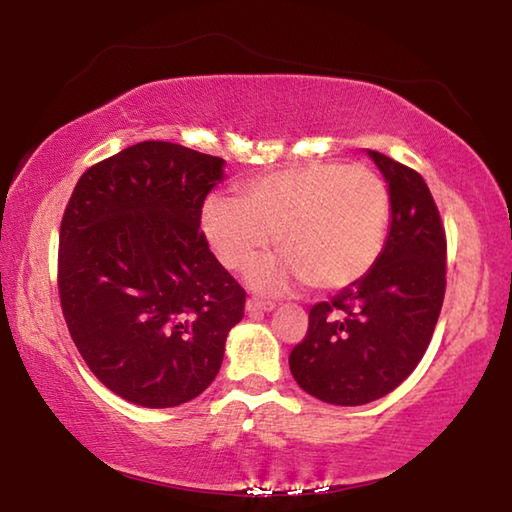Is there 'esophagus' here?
Listing matches in <instances>:
<instances>
[{
	"instance_id": "obj_1",
	"label": "esophagus",
	"mask_w": 512,
	"mask_h": 512,
	"mask_svg": "<svg viewBox=\"0 0 512 512\" xmlns=\"http://www.w3.org/2000/svg\"><path fill=\"white\" fill-rule=\"evenodd\" d=\"M275 309V302H264V300H257V298H250L246 302V311L248 314H268V311Z\"/></svg>"
}]
</instances>
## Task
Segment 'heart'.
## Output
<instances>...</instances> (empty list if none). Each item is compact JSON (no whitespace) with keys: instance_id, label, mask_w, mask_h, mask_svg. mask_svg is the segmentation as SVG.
<instances>
[{"instance_id":"heart-1","label":"heart","mask_w":512,"mask_h":512,"mask_svg":"<svg viewBox=\"0 0 512 512\" xmlns=\"http://www.w3.org/2000/svg\"><path fill=\"white\" fill-rule=\"evenodd\" d=\"M391 198L377 171L363 164L307 162L266 173L241 198L210 196L203 232L230 271L246 273L275 244L284 259L257 266L259 291L305 282L320 291L359 282L384 248Z\"/></svg>"}]
</instances>
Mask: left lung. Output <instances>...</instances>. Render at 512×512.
I'll list each match as a JSON object with an SVG mask.
<instances>
[{
	"mask_svg": "<svg viewBox=\"0 0 512 512\" xmlns=\"http://www.w3.org/2000/svg\"><path fill=\"white\" fill-rule=\"evenodd\" d=\"M368 155L391 198L386 244L359 282L311 307L289 357L302 391L336 406L395 391L427 352L445 298V230L427 183L384 153Z\"/></svg>",
	"mask_w": 512,
	"mask_h": 512,
	"instance_id": "obj_1",
	"label": "left lung"
}]
</instances>
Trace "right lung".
Here are the masks:
<instances>
[{
	"label": "right lung",
	"instance_id": "add662e5",
	"mask_svg": "<svg viewBox=\"0 0 512 512\" xmlns=\"http://www.w3.org/2000/svg\"><path fill=\"white\" fill-rule=\"evenodd\" d=\"M225 160L140 142L83 173L60 223L63 316L103 386L146 409L201 395L246 293L210 253L205 196Z\"/></svg>",
	"mask_w": 512,
	"mask_h": 512
}]
</instances>
